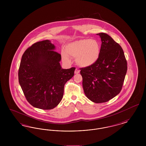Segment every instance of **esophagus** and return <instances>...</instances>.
<instances>
[{
  "mask_svg": "<svg viewBox=\"0 0 146 146\" xmlns=\"http://www.w3.org/2000/svg\"><path fill=\"white\" fill-rule=\"evenodd\" d=\"M79 72H80V70H78V69L76 68V69L75 70V71H74V73H75V74H78Z\"/></svg>",
  "mask_w": 146,
  "mask_h": 146,
  "instance_id": "obj_1",
  "label": "esophagus"
}]
</instances>
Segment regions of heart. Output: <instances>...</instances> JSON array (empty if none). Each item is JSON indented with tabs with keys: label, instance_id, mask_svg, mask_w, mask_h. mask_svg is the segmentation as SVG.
Here are the masks:
<instances>
[{
	"label": "heart",
	"instance_id": "obj_1",
	"mask_svg": "<svg viewBox=\"0 0 146 146\" xmlns=\"http://www.w3.org/2000/svg\"><path fill=\"white\" fill-rule=\"evenodd\" d=\"M101 51L99 42L90 38L82 39L70 42L62 53V59L65 63L71 62L70 57H76V63L82 67H89L97 62Z\"/></svg>",
	"mask_w": 146,
	"mask_h": 146
}]
</instances>
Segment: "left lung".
<instances>
[{
    "label": "left lung",
    "mask_w": 146,
    "mask_h": 146,
    "mask_svg": "<svg viewBox=\"0 0 146 146\" xmlns=\"http://www.w3.org/2000/svg\"><path fill=\"white\" fill-rule=\"evenodd\" d=\"M102 44L99 58L93 65L80 70L85 95L91 101L106 102L121 90L127 61L121 46L104 33L97 34Z\"/></svg>",
    "instance_id": "left-lung-1"
}]
</instances>
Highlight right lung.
Masks as SVG:
<instances>
[{
	"label": "right lung",
	"mask_w": 146,
	"mask_h": 146,
	"mask_svg": "<svg viewBox=\"0 0 146 146\" xmlns=\"http://www.w3.org/2000/svg\"><path fill=\"white\" fill-rule=\"evenodd\" d=\"M49 40L29 47L22 56L19 81L28 102L39 109L54 108L62 99L64 86L74 74L76 68L62 69L61 56Z\"/></svg>",
	"instance_id": "obj_1"
}]
</instances>
